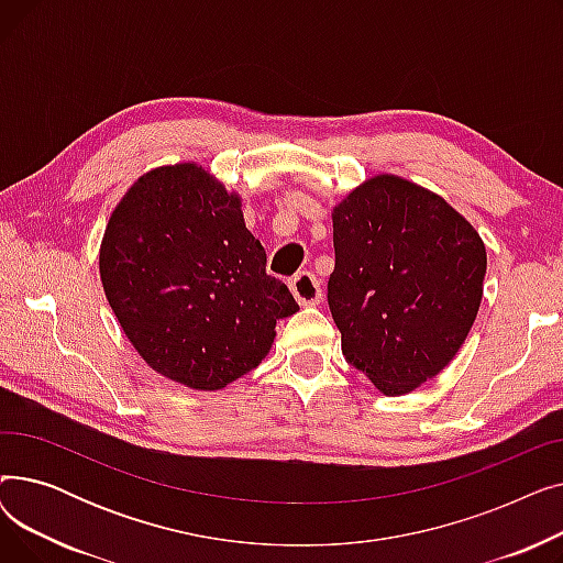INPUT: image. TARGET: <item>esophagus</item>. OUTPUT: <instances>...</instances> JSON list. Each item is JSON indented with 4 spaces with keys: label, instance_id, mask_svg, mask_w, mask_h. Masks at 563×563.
Segmentation results:
<instances>
[{
    "label": "esophagus",
    "instance_id": "34e87169",
    "mask_svg": "<svg viewBox=\"0 0 563 563\" xmlns=\"http://www.w3.org/2000/svg\"><path fill=\"white\" fill-rule=\"evenodd\" d=\"M289 289L294 297H297V301L301 306H317L321 301V285H319V278L314 274H308V272H301L294 276L289 280Z\"/></svg>",
    "mask_w": 563,
    "mask_h": 563
}]
</instances>
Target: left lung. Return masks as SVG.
I'll return each instance as SVG.
<instances>
[{
    "label": "left lung",
    "mask_w": 563,
    "mask_h": 563,
    "mask_svg": "<svg viewBox=\"0 0 563 563\" xmlns=\"http://www.w3.org/2000/svg\"><path fill=\"white\" fill-rule=\"evenodd\" d=\"M329 306L344 358L388 397L445 369L477 319L486 246L433 191L378 173L333 207Z\"/></svg>",
    "instance_id": "left-lung-1"
}]
</instances>
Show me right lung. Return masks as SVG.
I'll return each instance as SVG.
<instances>
[{
  "mask_svg": "<svg viewBox=\"0 0 563 563\" xmlns=\"http://www.w3.org/2000/svg\"><path fill=\"white\" fill-rule=\"evenodd\" d=\"M242 196L194 162L143 173L109 217L100 280L147 367L221 390L262 363L276 321L299 310L266 274Z\"/></svg>",
  "mask_w": 563,
  "mask_h": 563,
  "instance_id": "obj_1",
  "label": "right lung"
}]
</instances>
